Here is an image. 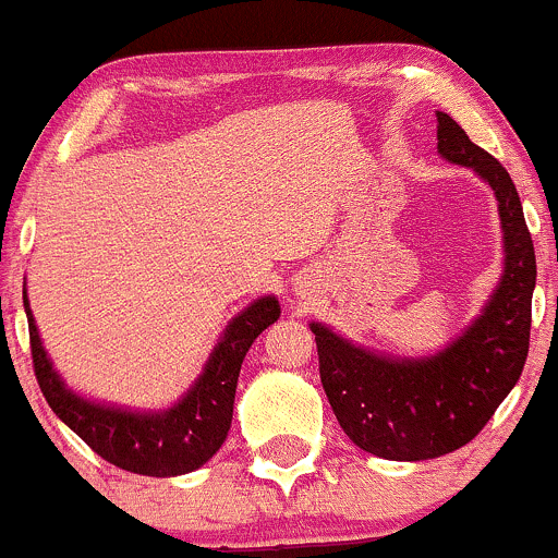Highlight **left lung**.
Segmentation results:
<instances>
[{"mask_svg": "<svg viewBox=\"0 0 558 558\" xmlns=\"http://www.w3.org/2000/svg\"><path fill=\"white\" fill-rule=\"evenodd\" d=\"M438 153L470 166L497 195L505 268L473 325L433 357H387L312 322L319 378L354 446L395 462H418L475 438L524 371L530 352L535 244L505 166L438 112Z\"/></svg>", "mask_w": 558, "mask_h": 558, "instance_id": "left-lung-1", "label": "left lung"}]
</instances>
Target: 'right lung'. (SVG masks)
<instances>
[{"label": "right lung", "instance_id": "add662e5", "mask_svg": "<svg viewBox=\"0 0 558 558\" xmlns=\"http://www.w3.org/2000/svg\"><path fill=\"white\" fill-rule=\"evenodd\" d=\"M23 306L28 319L34 376L56 416L109 464L155 478L193 473L226 444L241 363L252 341L281 314L277 298H257L226 327L215 352L206 360L204 373L180 403L166 411H131L94 403L72 392L45 354L26 295Z\"/></svg>", "mask_w": 558, "mask_h": 558}]
</instances>
